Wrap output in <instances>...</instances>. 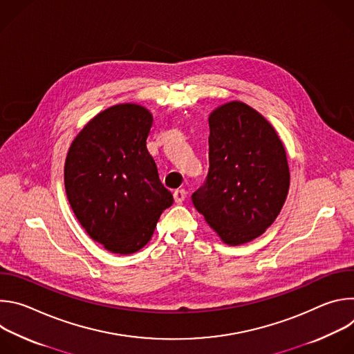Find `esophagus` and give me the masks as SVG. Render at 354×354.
I'll return each instance as SVG.
<instances>
[{
	"label": "esophagus",
	"mask_w": 354,
	"mask_h": 354,
	"mask_svg": "<svg viewBox=\"0 0 354 354\" xmlns=\"http://www.w3.org/2000/svg\"><path fill=\"white\" fill-rule=\"evenodd\" d=\"M186 194H187V192H186L185 189H176V190L174 192V197H175L176 203H182V201H183L185 197H186Z\"/></svg>",
	"instance_id": "obj_1"
}]
</instances>
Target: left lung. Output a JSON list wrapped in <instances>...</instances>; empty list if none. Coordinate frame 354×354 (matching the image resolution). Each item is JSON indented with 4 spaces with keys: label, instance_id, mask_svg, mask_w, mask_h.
<instances>
[{
    "label": "left lung",
    "instance_id": "1",
    "mask_svg": "<svg viewBox=\"0 0 354 354\" xmlns=\"http://www.w3.org/2000/svg\"><path fill=\"white\" fill-rule=\"evenodd\" d=\"M209 175L192 194L196 210L230 246L261 236L290 187L284 145L268 119L241 100L209 116Z\"/></svg>",
    "mask_w": 354,
    "mask_h": 354
}]
</instances>
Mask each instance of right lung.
Returning <instances> with one entry per match:
<instances>
[{
  "label": "right lung",
  "instance_id": "obj_1",
  "mask_svg": "<svg viewBox=\"0 0 354 354\" xmlns=\"http://www.w3.org/2000/svg\"><path fill=\"white\" fill-rule=\"evenodd\" d=\"M153 115L119 104L92 118L73 140L64 186L86 234L112 254L130 255L151 239L174 196L147 149Z\"/></svg>",
  "mask_w": 354,
  "mask_h": 354
}]
</instances>
